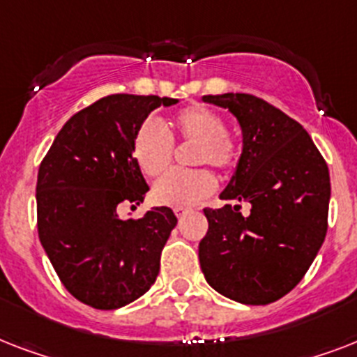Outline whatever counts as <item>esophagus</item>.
Listing matches in <instances>:
<instances>
[{
	"mask_svg": "<svg viewBox=\"0 0 357 357\" xmlns=\"http://www.w3.org/2000/svg\"><path fill=\"white\" fill-rule=\"evenodd\" d=\"M174 213H176V217L178 218H183L185 215L189 213V209H187V207H176V209H174Z\"/></svg>",
	"mask_w": 357,
	"mask_h": 357,
	"instance_id": "esophagus-1",
	"label": "esophagus"
}]
</instances>
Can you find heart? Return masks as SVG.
<instances>
[{
  "label": "heart",
  "instance_id": "obj_1",
  "mask_svg": "<svg viewBox=\"0 0 357 357\" xmlns=\"http://www.w3.org/2000/svg\"><path fill=\"white\" fill-rule=\"evenodd\" d=\"M192 142L190 162L195 167L211 165L218 170H229L237 165V140L226 131L224 119L213 109L190 105L174 116L170 126L148 120L133 137V161L146 178H159L172 165V140ZM217 179L206 168L190 172H172L153 187V200L159 206L189 207L211 195Z\"/></svg>",
  "mask_w": 357,
  "mask_h": 357
}]
</instances>
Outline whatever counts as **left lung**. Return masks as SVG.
Segmentation results:
<instances>
[{
  "mask_svg": "<svg viewBox=\"0 0 357 357\" xmlns=\"http://www.w3.org/2000/svg\"><path fill=\"white\" fill-rule=\"evenodd\" d=\"M228 109L243 131V153L220 195L252 206L204 209L209 222L198 257L207 283L250 305L293 291L319 254L328 229L330 172L302 126L252 94L204 96Z\"/></svg>",
  "mask_w": 357,
  "mask_h": 357,
  "instance_id": "obj_1",
  "label": "left lung"
}]
</instances>
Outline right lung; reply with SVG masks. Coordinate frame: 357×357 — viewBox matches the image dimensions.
Masks as SVG:
<instances>
[{
    "label": "right lung",
    "mask_w": 357,
    "mask_h": 357,
    "mask_svg": "<svg viewBox=\"0 0 357 357\" xmlns=\"http://www.w3.org/2000/svg\"><path fill=\"white\" fill-rule=\"evenodd\" d=\"M174 98L111 94L75 113L42 159L36 179L38 237L72 296L96 310H119L153 285L162 246L178 218L153 207L120 218V204L148 192L131 146L153 109Z\"/></svg>",
    "instance_id": "right-lung-1"
}]
</instances>
